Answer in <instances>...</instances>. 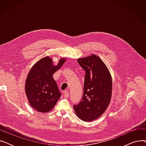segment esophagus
<instances>
[{
    "label": "esophagus",
    "instance_id": "obj_1",
    "mask_svg": "<svg viewBox=\"0 0 146 146\" xmlns=\"http://www.w3.org/2000/svg\"><path fill=\"white\" fill-rule=\"evenodd\" d=\"M64 96L65 98H68L69 96V93H68V90H65L64 92Z\"/></svg>",
    "mask_w": 146,
    "mask_h": 146
}]
</instances>
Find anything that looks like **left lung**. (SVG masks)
<instances>
[{"mask_svg":"<svg viewBox=\"0 0 146 146\" xmlns=\"http://www.w3.org/2000/svg\"><path fill=\"white\" fill-rule=\"evenodd\" d=\"M77 60L85 71V76L82 98L73 108L81 120L92 121L102 115L110 103L111 76L102 60L95 54Z\"/></svg>","mask_w":146,"mask_h":146,"instance_id":"8db88e82","label":"left lung"}]
</instances>
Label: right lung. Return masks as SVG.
<instances>
[{
	"instance_id": "right-lung-1",
	"label": "right lung",
	"mask_w": 146,
	"mask_h": 146,
	"mask_svg": "<svg viewBox=\"0 0 146 146\" xmlns=\"http://www.w3.org/2000/svg\"><path fill=\"white\" fill-rule=\"evenodd\" d=\"M66 60L61 58L56 66L51 58L45 57L31 68L25 82V93L30 105L35 110L49 112L60 98L61 94L52 75Z\"/></svg>"
}]
</instances>
